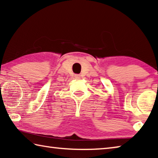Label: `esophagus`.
<instances>
[{
	"mask_svg": "<svg viewBox=\"0 0 158 158\" xmlns=\"http://www.w3.org/2000/svg\"><path fill=\"white\" fill-rule=\"evenodd\" d=\"M74 76H75V78L77 79H79L80 78H81V76H80L79 74H75Z\"/></svg>",
	"mask_w": 158,
	"mask_h": 158,
	"instance_id": "obj_1",
	"label": "esophagus"
}]
</instances>
